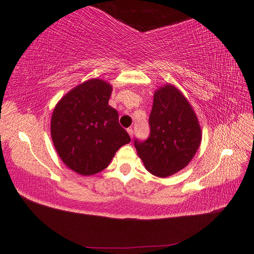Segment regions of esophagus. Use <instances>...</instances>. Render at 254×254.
<instances>
[{
	"instance_id": "1",
	"label": "esophagus",
	"mask_w": 254,
	"mask_h": 254,
	"mask_svg": "<svg viewBox=\"0 0 254 254\" xmlns=\"http://www.w3.org/2000/svg\"><path fill=\"white\" fill-rule=\"evenodd\" d=\"M127 132L129 133L130 137H131V139H132V136H133V129H132V128H128V129H127Z\"/></svg>"
}]
</instances>
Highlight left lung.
<instances>
[{"mask_svg":"<svg viewBox=\"0 0 254 254\" xmlns=\"http://www.w3.org/2000/svg\"><path fill=\"white\" fill-rule=\"evenodd\" d=\"M149 136L134 140L137 155L149 173L171 176L186 167L201 142V130L188 99L172 84L153 96L149 115Z\"/></svg>","mask_w":254,"mask_h":254,"instance_id":"obj_1","label":"left lung"}]
</instances>
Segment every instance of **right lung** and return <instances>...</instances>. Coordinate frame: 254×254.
Segmentation results:
<instances>
[{
    "label": "right lung",
    "mask_w": 254,
    "mask_h": 254,
    "mask_svg": "<svg viewBox=\"0 0 254 254\" xmlns=\"http://www.w3.org/2000/svg\"><path fill=\"white\" fill-rule=\"evenodd\" d=\"M112 88L91 79L71 90L54 109L53 143L64 163L83 176L104 171L130 136L108 105Z\"/></svg>",
    "instance_id": "add662e5"
}]
</instances>
